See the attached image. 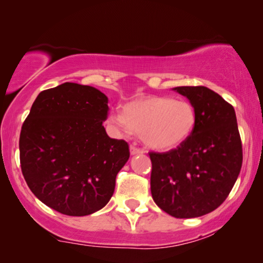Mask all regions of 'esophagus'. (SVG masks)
I'll use <instances>...</instances> for the list:
<instances>
[{"mask_svg":"<svg viewBox=\"0 0 263 263\" xmlns=\"http://www.w3.org/2000/svg\"><path fill=\"white\" fill-rule=\"evenodd\" d=\"M141 153H143V149L139 148V147H136L134 145L130 146V154H133V156H134V154H141Z\"/></svg>","mask_w":263,"mask_h":263,"instance_id":"1","label":"esophagus"}]
</instances>
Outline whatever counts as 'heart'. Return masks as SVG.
Listing matches in <instances>:
<instances>
[{"instance_id":"obj_1","label":"heart","mask_w":263,"mask_h":263,"mask_svg":"<svg viewBox=\"0 0 263 263\" xmlns=\"http://www.w3.org/2000/svg\"><path fill=\"white\" fill-rule=\"evenodd\" d=\"M197 114L185 99L151 96L134 100L123 112H111L109 122L124 134L141 135L147 146L158 151L174 149L185 142L196 125Z\"/></svg>"}]
</instances>
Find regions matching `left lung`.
Wrapping results in <instances>:
<instances>
[{"label":"left lung","instance_id":"8db88e82","mask_svg":"<svg viewBox=\"0 0 263 263\" xmlns=\"http://www.w3.org/2000/svg\"><path fill=\"white\" fill-rule=\"evenodd\" d=\"M176 92L195 107L192 135L168 152H149L154 202L175 218H196L217 210L238 177L242 141L235 109L204 86H181Z\"/></svg>","mask_w":263,"mask_h":263}]
</instances>
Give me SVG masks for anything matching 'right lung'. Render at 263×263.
Wrapping results in <instances>:
<instances>
[{
  "mask_svg": "<svg viewBox=\"0 0 263 263\" xmlns=\"http://www.w3.org/2000/svg\"><path fill=\"white\" fill-rule=\"evenodd\" d=\"M107 97L91 86L64 82L35 98L21 127L19 148L31 192L60 213L82 217L102 210L130 156L103 122Z\"/></svg>",
  "mask_w": 263,
  "mask_h": 263,
  "instance_id": "obj_1",
  "label": "right lung"
}]
</instances>
